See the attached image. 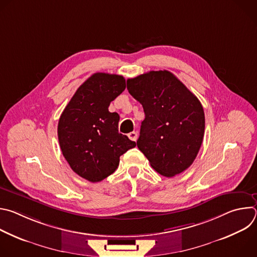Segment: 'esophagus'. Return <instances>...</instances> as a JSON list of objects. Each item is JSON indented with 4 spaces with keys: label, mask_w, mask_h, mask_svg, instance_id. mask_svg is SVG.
<instances>
[{
    "label": "esophagus",
    "mask_w": 257,
    "mask_h": 257,
    "mask_svg": "<svg viewBox=\"0 0 257 257\" xmlns=\"http://www.w3.org/2000/svg\"><path fill=\"white\" fill-rule=\"evenodd\" d=\"M137 132H135V131H133V132H130L129 134H128V137L130 138V140H132V141H136L137 140Z\"/></svg>",
    "instance_id": "esophagus-1"
}]
</instances>
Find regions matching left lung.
I'll list each match as a JSON object with an SVG mask.
<instances>
[{"label":"left lung","mask_w":257,"mask_h":257,"mask_svg":"<svg viewBox=\"0 0 257 257\" xmlns=\"http://www.w3.org/2000/svg\"><path fill=\"white\" fill-rule=\"evenodd\" d=\"M127 89L145 114L137 140L139 151L165 177L184 172L203 140L205 119L199 99L167 70L129 78Z\"/></svg>","instance_id":"left-lung-1"}]
</instances>
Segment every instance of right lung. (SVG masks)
Segmentation results:
<instances>
[{
    "label": "right lung",
    "mask_w": 257,
    "mask_h": 257,
    "mask_svg": "<svg viewBox=\"0 0 257 257\" xmlns=\"http://www.w3.org/2000/svg\"><path fill=\"white\" fill-rule=\"evenodd\" d=\"M126 88L125 78L94 73L72 96L60 117L58 138L71 169L95 183L113 174L120 157L136 146L119 133L120 117L108 105Z\"/></svg>",
    "instance_id": "right-lung-1"
}]
</instances>
